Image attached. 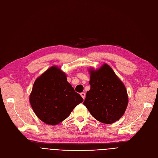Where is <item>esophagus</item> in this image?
I'll use <instances>...</instances> for the list:
<instances>
[{"mask_svg":"<svg viewBox=\"0 0 158 158\" xmlns=\"http://www.w3.org/2000/svg\"><path fill=\"white\" fill-rule=\"evenodd\" d=\"M81 96L82 97V98L85 99V97H86V95H85V93H81Z\"/></svg>","mask_w":158,"mask_h":158,"instance_id":"1","label":"esophagus"}]
</instances>
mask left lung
I'll return each mask as SVG.
<instances>
[{"mask_svg":"<svg viewBox=\"0 0 158 158\" xmlns=\"http://www.w3.org/2000/svg\"><path fill=\"white\" fill-rule=\"evenodd\" d=\"M88 72L91 87L83 104L97 120L107 124L117 122L128 105L125 85L106 63L96 70L89 68Z\"/></svg>","mask_w":158,"mask_h":158,"instance_id":"obj_1","label":"left lung"}]
</instances>
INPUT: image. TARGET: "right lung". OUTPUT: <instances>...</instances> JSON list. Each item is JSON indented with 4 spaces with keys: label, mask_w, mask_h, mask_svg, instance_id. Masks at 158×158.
Segmentation results:
<instances>
[{
    "label": "right lung",
    "mask_w": 158,
    "mask_h": 158,
    "mask_svg": "<svg viewBox=\"0 0 158 158\" xmlns=\"http://www.w3.org/2000/svg\"><path fill=\"white\" fill-rule=\"evenodd\" d=\"M29 102L40 120L56 126L67 118L83 98L67 81L66 73L54 65L35 81Z\"/></svg>",
    "instance_id": "right-lung-1"
}]
</instances>
